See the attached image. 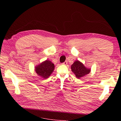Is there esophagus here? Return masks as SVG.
Here are the masks:
<instances>
[{"mask_svg": "<svg viewBox=\"0 0 121 121\" xmlns=\"http://www.w3.org/2000/svg\"><path fill=\"white\" fill-rule=\"evenodd\" d=\"M67 63H68V62H67V61H65V62H64V63H62V64H63V65H67Z\"/></svg>", "mask_w": 121, "mask_h": 121, "instance_id": "1", "label": "esophagus"}]
</instances>
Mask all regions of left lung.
<instances>
[{
	"label": "left lung",
	"mask_w": 121,
	"mask_h": 121,
	"mask_svg": "<svg viewBox=\"0 0 121 121\" xmlns=\"http://www.w3.org/2000/svg\"><path fill=\"white\" fill-rule=\"evenodd\" d=\"M72 71L77 78L79 79L89 73L91 69L86 68L83 63L78 60L75 61L71 66Z\"/></svg>",
	"instance_id": "8db88e82"
}]
</instances>
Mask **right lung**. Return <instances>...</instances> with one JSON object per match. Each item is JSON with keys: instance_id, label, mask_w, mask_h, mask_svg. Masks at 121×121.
<instances>
[{"instance_id": "right-lung-1", "label": "right lung", "mask_w": 121, "mask_h": 121, "mask_svg": "<svg viewBox=\"0 0 121 121\" xmlns=\"http://www.w3.org/2000/svg\"><path fill=\"white\" fill-rule=\"evenodd\" d=\"M54 64L50 61L46 60L35 67L36 73L43 79L48 78L53 73Z\"/></svg>"}]
</instances>
